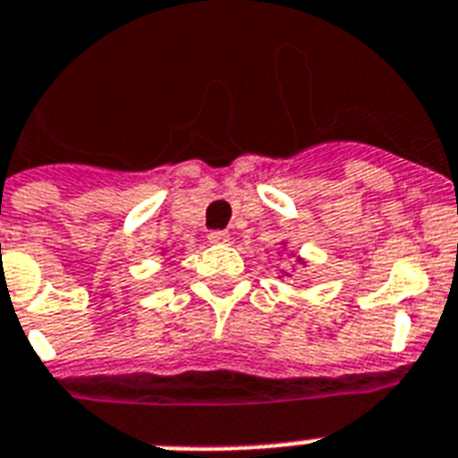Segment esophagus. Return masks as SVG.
<instances>
[{
  "label": "esophagus",
  "mask_w": 458,
  "mask_h": 458,
  "mask_svg": "<svg viewBox=\"0 0 458 458\" xmlns=\"http://www.w3.org/2000/svg\"><path fill=\"white\" fill-rule=\"evenodd\" d=\"M209 242L211 244H225V242H230V233L228 230H211Z\"/></svg>",
  "instance_id": "esophagus-1"
}]
</instances>
